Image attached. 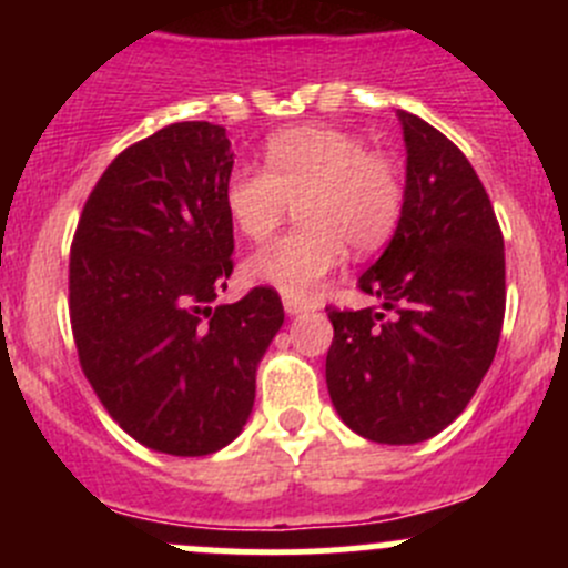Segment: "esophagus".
<instances>
[{
  "instance_id": "obj_1",
  "label": "esophagus",
  "mask_w": 568,
  "mask_h": 568,
  "mask_svg": "<svg viewBox=\"0 0 568 568\" xmlns=\"http://www.w3.org/2000/svg\"><path fill=\"white\" fill-rule=\"evenodd\" d=\"M283 307H285V313H288V316H300V313H305L307 307V302H302V300H296V296H283Z\"/></svg>"
}]
</instances>
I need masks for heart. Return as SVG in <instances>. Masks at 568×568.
<instances>
[{"label":"heart","instance_id":"b5f03b06","mask_svg":"<svg viewBox=\"0 0 568 568\" xmlns=\"http://www.w3.org/2000/svg\"><path fill=\"white\" fill-rule=\"evenodd\" d=\"M406 178L393 156L326 125L280 131L266 142V170L239 164L225 181V211L250 242H263L291 205L302 227L247 261L252 283L311 296L352 252L379 250L398 227Z\"/></svg>","mask_w":568,"mask_h":568}]
</instances>
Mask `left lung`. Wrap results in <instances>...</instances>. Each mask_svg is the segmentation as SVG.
<instances>
[{"mask_svg": "<svg viewBox=\"0 0 568 568\" xmlns=\"http://www.w3.org/2000/svg\"><path fill=\"white\" fill-rule=\"evenodd\" d=\"M406 203L359 291L382 307L329 311L326 390L371 443L415 445L462 415L495 359L506 316L503 233L467 156L417 114L398 112Z\"/></svg>", "mask_w": 568, "mask_h": 568, "instance_id": "obj_1", "label": "left lung"}]
</instances>
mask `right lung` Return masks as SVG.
I'll return each instance as SVG.
<instances>
[{"mask_svg":"<svg viewBox=\"0 0 568 568\" xmlns=\"http://www.w3.org/2000/svg\"><path fill=\"white\" fill-rule=\"evenodd\" d=\"M231 170L222 125H164L104 170L71 244L84 376L118 426L159 454L209 456L242 434L285 318L266 285L211 307L233 272Z\"/></svg>","mask_w":568,"mask_h":568,"instance_id":"obj_1","label":"right lung"}]
</instances>
